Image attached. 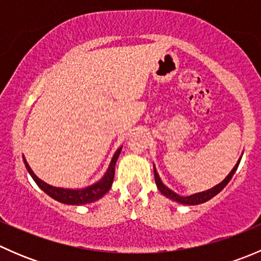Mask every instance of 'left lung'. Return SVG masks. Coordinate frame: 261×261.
Here are the masks:
<instances>
[{"instance_id":"left-lung-1","label":"left lung","mask_w":261,"mask_h":261,"mask_svg":"<svg viewBox=\"0 0 261 261\" xmlns=\"http://www.w3.org/2000/svg\"><path fill=\"white\" fill-rule=\"evenodd\" d=\"M240 160H241V158H240V159H239V162L236 163V165H235V167H233V169L231 170L230 174H228L227 177H226L222 181H221V183H218L217 186H215L211 189H207V191H204V192H199V193L192 194V196H187V197L179 196V194H177V193H175V192H173L172 189L168 188L167 186H164V184H163L162 179H160L159 174H158L156 169H155V167H154L155 183H156L158 189H159V191L162 192V194H164V196L168 197V198L173 199V201L178 202V203L189 204V206H194V204H201V203H204V202H207V201H208V199L213 198V197H215L216 194L220 193V192L222 191V189L225 188L226 186H227V183L231 180L232 175L235 174L236 169H238L239 164H240Z\"/></svg>"}]
</instances>
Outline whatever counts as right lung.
I'll return each mask as SVG.
<instances>
[{
    "label": "right lung",
    "mask_w": 261,
    "mask_h": 261,
    "mask_svg": "<svg viewBox=\"0 0 261 261\" xmlns=\"http://www.w3.org/2000/svg\"><path fill=\"white\" fill-rule=\"evenodd\" d=\"M121 149L122 146L118 147L116 150V152L112 156L111 163H110V167L107 169L106 174L103 175L101 180H98L97 183L92 184V186L86 187V188L82 189H69V188H58V187H53L50 184L45 183L40 179V178L36 177L34 174L33 169L30 168V165L28 164L26 159L23 158V163H25V167L28 169V172L30 173V175L33 177V179L35 180V183L45 192L48 196L54 198L55 201L62 202L65 204H74V206H81V204H87L92 203V202L97 201V199L102 198L107 192L111 188L112 183H114V177H115V165L116 162L118 159V155H120Z\"/></svg>",
    "instance_id": "obj_1"
}]
</instances>
